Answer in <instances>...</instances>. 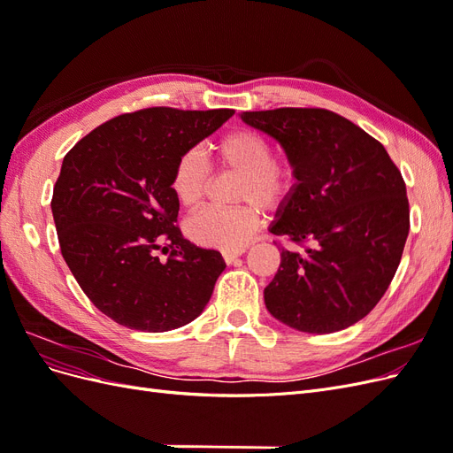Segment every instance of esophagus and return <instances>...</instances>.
<instances>
[{
  "mask_svg": "<svg viewBox=\"0 0 453 453\" xmlns=\"http://www.w3.org/2000/svg\"><path fill=\"white\" fill-rule=\"evenodd\" d=\"M245 253V248H238V250H223V258L226 263H232V260L238 258L240 255Z\"/></svg>",
  "mask_w": 453,
  "mask_h": 453,
  "instance_id": "34e87169",
  "label": "esophagus"
}]
</instances>
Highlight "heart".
Masks as SVG:
<instances>
[{
    "mask_svg": "<svg viewBox=\"0 0 453 453\" xmlns=\"http://www.w3.org/2000/svg\"><path fill=\"white\" fill-rule=\"evenodd\" d=\"M217 157L226 168L242 173L238 200L276 208L295 185V168L287 160L273 158L272 143L253 130L228 132L217 143ZM208 164L198 150H185L172 170V190L183 208H195L208 187ZM258 226V211L253 203L234 208H205L190 215L185 223L187 236L203 248H243Z\"/></svg>",
    "mask_w": 453,
    "mask_h": 453,
    "instance_id": "b5f03b06",
    "label": "heart"
}]
</instances>
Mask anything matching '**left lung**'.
Segmentation results:
<instances>
[{
	"label": "left lung",
	"mask_w": 453,
	"mask_h": 453,
	"mask_svg": "<svg viewBox=\"0 0 453 453\" xmlns=\"http://www.w3.org/2000/svg\"><path fill=\"white\" fill-rule=\"evenodd\" d=\"M293 164L289 196L270 232L303 251L281 250L265 289L268 311L300 333L326 334L361 321L399 268L410 230L406 185L372 135L326 109L243 111Z\"/></svg>",
	"instance_id": "obj_1"
}]
</instances>
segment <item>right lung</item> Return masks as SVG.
Returning a JSON list of instances; mask_svg holds the SVG:
<instances>
[{"label":"right lung","instance_id":"obj_1","mask_svg":"<svg viewBox=\"0 0 453 453\" xmlns=\"http://www.w3.org/2000/svg\"><path fill=\"white\" fill-rule=\"evenodd\" d=\"M232 115L149 107L107 120L64 157L50 202L62 257L90 303L119 325L166 333L210 303L226 265L175 226L170 181L175 160Z\"/></svg>","mask_w":453,"mask_h":453}]
</instances>
